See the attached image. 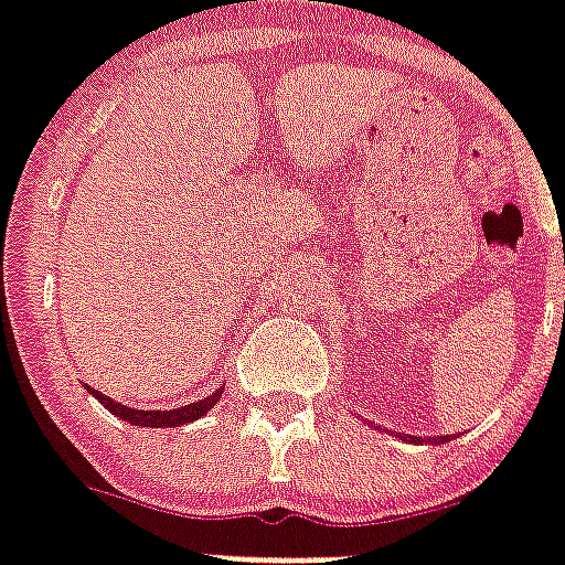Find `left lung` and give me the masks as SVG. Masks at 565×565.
I'll return each mask as SVG.
<instances>
[{
    "instance_id": "left-lung-1",
    "label": "left lung",
    "mask_w": 565,
    "mask_h": 565,
    "mask_svg": "<svg viewBox=\"0 0 565 565\" xmlns=\"http://www.w3.org/2000/svg\"><path fill=\"white\" fill-rule=\"evenodd\" d=\"M380 429H383V426H380ZM386 433H388V429H386ZM394 438H401V441H412V444H444V441H452V435H447V438H444V435H441V438H417V435L397 433V435H394Z\"/></svg>"
}]
</instances>
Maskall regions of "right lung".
I'll return each instance as SVG.
<instances>
[{
    "label": "right lung",
    "instance_id": "1",
    "mask_svg": "<svg viewBox=\"0 0 565 565\" xmlns=\"http://www.w3.org/2000/svg\"><path fill=\"white\" fill-rule=\"evenodd\" d=\"M86 392H89L92 397H98L100 406H107V409L113 412V415L121 417V420H127V424H132V426H150V429H168V426L191 424V420H200V417H203V415H209V412L214 409V403L220 401V394H223V386H220L214 394H209V397H203V401L188 403V406H179V409H171V412H162V409H153V412L130 409V406H121V403L109 401L107 394L95 392V388L86 386Z\"/></svg>",
    "mask_w": 565,
    "mask_h": 565
}]
</instances>
